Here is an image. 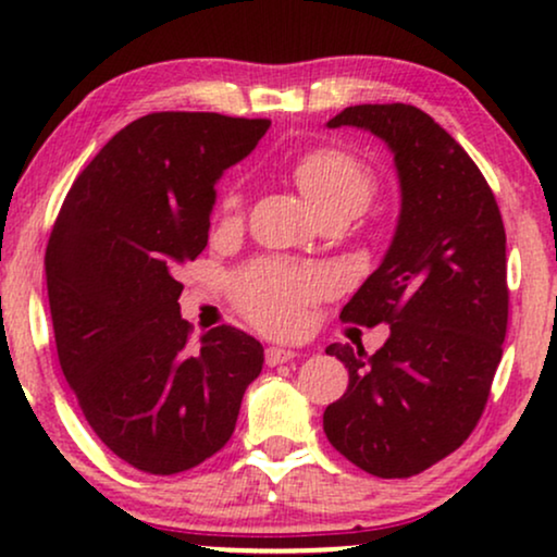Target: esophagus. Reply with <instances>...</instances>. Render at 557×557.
<instances>
[{
  "label": "esophagus",
  "mask_w": 557,
  "mask_h": 557,
  "mask_svg": "<svg viewBox=\"0 0 557 557\" xmlns=\"http://www.w3.org/2000/svg\"><path fill=\"white\" fill-rule=\"evenodd\" d=\"M296 357L294 349H284V347H269L265 349V364L269 368H276V364H284V362H292Z\"/></svg>",
  "instance_id": "1"
}]
</instances>
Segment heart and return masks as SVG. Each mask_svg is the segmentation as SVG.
I'll return each instance as SVG.
<instances>
[{
  "mask_svg": "<svg viewBox=\"0 0 557 557\" xmlns=\"http://www.w3.org/2000/svg\"><path fill=\"white\" fill-rule=\"evenodd\" d=\"M292 174L317 212L330 205H349L360 210L375 193L372 166L347 149L322 147L304 151L292 164ZM240 202V185L227 187L223 210L235 212ZM330 288L332 276L326 271L292 261H261L240 273L238 304L261 330L288 334L299 330L309 304Z\"/></svg>",
  "mask_w": 557,
  "mask_h": 557,
  "instance_id": "b5f03b06",
  "label": "heart"
}]
</instances>
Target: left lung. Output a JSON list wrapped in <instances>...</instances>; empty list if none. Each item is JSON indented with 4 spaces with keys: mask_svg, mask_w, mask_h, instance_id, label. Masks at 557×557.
<instances>
[{
    "mask_svg": "<svg viewBox=\"0 0 557 557\" xmlns=\"http://www.w3.org/2000/svg\"><path fill=\"white\" fill-rule=\"evenodd\" d=\"M326 126L380 136L403 202L383 263L339 314L391 324V337L370 357L326 347L349 385L324 410V433L368 474L406 479L454 454L490 400L509 317L505 223L474 159L416 106H349Z\"/></svg>",
    "mask_w": 557,
    "mask_h": 557,
    "instance_id": "obj_1",
    "label": "left lung"
}]
</instances>
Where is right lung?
<instances>
[{"label": "right lung", "instance_id": "right-lung-1", "mask_svg": "<svg viewBox=\"0 0 557 557\" xmlns=\"http://www.w3.org/2000/svg\"><path fill=\"white\" fill-rule=\"evenodd\" d=\"M269 126L200 111L136 119L75 177L52 225L60 368L96 436L147 474L218 454L263 368L261 342L231 324L193 342L177 271L208 246L218 177Z\"/></svg>", "mask_w": 557, "mask_h": 557}]
</instances>
